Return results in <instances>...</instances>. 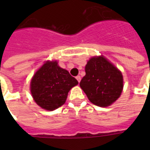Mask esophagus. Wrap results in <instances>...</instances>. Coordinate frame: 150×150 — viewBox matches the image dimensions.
<instances>
[{"mask_svg":"<svg viewBox=\"0 0 150 150\" xmlns=\"http://www.w3.org/2000/svg\"><path fill=\"white\" fill-rule=\"evenodd\" d=\"M75 78H76V79H77V81H78L79 83V82H80V80H81V77H80L79 75H77Z\"/></svg>","mask_w":150,"mask_h":150,"instance_id":"esophagus-1","label":"esophagus"}]
</instances>
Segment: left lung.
<instances>
[{
	"mask_svg": "<svg viewBox=\"0 0 150 150\" xmlns=\"http://www.w3.org/2000/svg\"><path fill=\"white\" fill-rule=\"evenodd\" d=\"M80 87L92 104L107 107L120 97L123 89L121 72L103 56L91 58L85 67Z\"/></svg>",
	"mask_w": 150,
	"mask_h": 150,
	"instance_id": "obj_1",
	"label": "left lung"
}]
</instances>
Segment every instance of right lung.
<instances>
[{"instance_id":"add662e5","label":"right lung","mask_w":150,"mask_h":150,"mask_svg":"<svg viewBox=\"0 0 150 150\" xmlns=\"http://www.w3.org/2000/svg\"><path fill=\"white\" fill-rule=\"evenodd\" d=\"M77 84L76 79L59 67L56 61H48L32 78L30 91L38 105L52 111L64 104L68 91Z\"/></svg>"}]
</instances>
